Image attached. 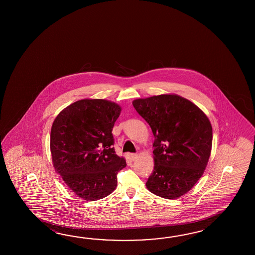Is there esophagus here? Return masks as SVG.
I'll use <instances>...</instances> for the list:
<instances>
[{
	"label": "esophagus",
	"instance_id": "34e87169",
	"mask_svg": "<svg viewBox=\"0 0 255 255\" xmlns=\"http://www.w3.org/2000/svg\"><path fill=\"white\" fill-rule=\"evenodd\" d=\"M128 157H129L131 160H135V159H136V157H137V154H135V153H130V154H128Z\"/></svg>",
	"mask_w": 255,
	"mask_h": 255
}]
</instances>
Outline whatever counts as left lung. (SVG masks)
I'll return each instance as SVG.
<instances>
[{"mask_svg":"<svg viewBox=\"0 0 255 255\" xmlns=\"http://www.w3.org/2000/svg\"><path fill=\"white\" fill-rule=\"evenodd\" d=\"M133 106L155 137L147 190L169 200L184 195L206 168L212 145L210 120L195 104L177 95L139 98Z\"/></svg>","mask_w":255,"mask_h":255,"instance_id":"obj_1","label":"left lung"}]
</instances>
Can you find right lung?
Instances as JSON below:
<instances>
[{
	"label": "right lung",
	"instance_id": "add662e5",
	"mask_svg": "<svg viewBox=\"0 0 255 255\" xmlns=\"http://www.w3.org/2000/svg\"><path fill=\"white\" fill-rule=\"evenodd\" d=\"M119 105L105 99H83L55 118L50 135L54 169L83 200L98 201L111 194L117 175L127 166L116 154L112 130Z\"/></svg>",
	"mask_w": 255,
	"mask_h": 255
}]
</instances>
